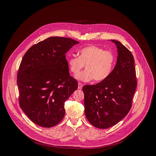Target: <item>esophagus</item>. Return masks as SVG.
<instances>
[{"instance_id": "34e87169", "label": "esophagus", "mask_w": 156, "mask_h": 156, "mask_svg": "<svg viewBox=\"0 0 156 156\" xmlns=\"http://www.w3.org/2000/svg\"><path fill=\"white\" fill-rule=\"evenodd\" d=\"M82 88H83V84L81 83H78V89H82Z\"/></svg>"}]
</instances>
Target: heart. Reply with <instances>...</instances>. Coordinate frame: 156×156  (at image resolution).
<instances>
[{
	"mask_svg": "<svg viewBox=\"0 0 156 156\" xmlns=\"http://www.w3.org/2000/svg\"><path fill=\"white\" fill-rule=\"evenodd\" d=\"M115 63V57L111 52L97 46H87L79 51L78 56H73L68 60L69 69L74 75L86 66V69L76 75L80 81L88 82L94 79L101 82L111 75Z\"/></svg>",
	"mask_w": 156,
	"mask_h": 156,
	"instance_id": "b5f03b06",
	"label": "heart"
}]
</instances>
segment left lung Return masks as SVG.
<instances>
[{
	"label": "left lung",
	"instance_id": "obj_1",
	"mask_svg": "<svg viewBox=\"0 0 156 156\" xmlns=\"http://www.w3.org/2000/svg\"><path fill=\"white\" fill-rule=\"evenodd\" d=\"M111 41L117 47L118 57L109 77L83 87L85 116L90 123L100 129L115 126L127 115L137 85L133 55L120 41Z\"/></svg>",
	"mask_w": 156,
	"mask_h": 156
}]
</instances>
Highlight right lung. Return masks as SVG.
I'll use <instances>...</instances> for the list:
<instances>
[{
	"label": "right lung",
	"mask_w": 156,
	"mask_h": 156,
	"mask_svg": "<svg viewBox=\"0 0 156 156\" xmlns=\"http://www.w3.org/2000/svg\"><path fill=\"white\" fill-rule=\"evenodd\" d=\"M79 42L50 37L32 45L21 60L17 73L19 102L36 124L51 127L65 115L64 103L78 88L69 73L66 53Z\"/></svg>",
	"instance_id": "obj_1"
}]
</instances>
